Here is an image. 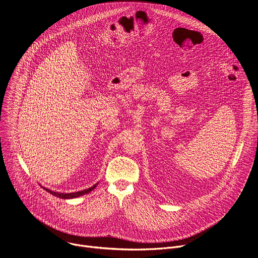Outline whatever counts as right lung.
<instances>
[{
  "mask_svg": "<svg viewBox=\"0 0 258 258\" xmlns=\"http://www.w3.org/2000/svg\"><path fill=\"white\" fill-rule=\"evenodd\" d=\"M97 185H98V183L95 184L93 186H91V187H89V188H87V189H84V190H81V191H77V192H71V194L56 192V191H52V190H49V189H47V188H45V187H43V188H44L46 191H48L49 194H51L52 196H55V197L60 198V199H66V200H68V199H75V198L81 197V196H83V195H86V194L90 192L92 189H95L96 187H97Z\"/></svg>",
  "mask_w": 258,
  "mask_h": 258,
  "instance_id": "obj_1",
  "label": "right lung"
}]
</instances>
